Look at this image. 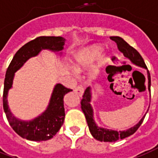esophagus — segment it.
Returning a JSON list of instances; mask_svg holds the SVG:
<instances>
[{
    "label": "esophagus",
    "instance_id": "esophagus-1",
    "mask_svg": "<svg viewBox=\"0 0 158 158\" xmlns=\"http://www.w3.org/2000/svg\"><path fill=\"white\" fill-rule=\"evenodd\" d=\"M74 91H75L77 94L79 96H82L83 93H84V88L82 86H77L74 89Z\"/></svg>",
    "mask_w": 158,
    "mask_h": 158
}]
</instances>
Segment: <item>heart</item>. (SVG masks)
Instances as JSON below:
<instances>
[{
    "mask_svg": "<svg viewBox=\"0 0 158 158\" xmlns=\"http://www.w3.org/2000/svg\"><path fill=\"white\" fill-rule=\"evenodd\" d=\"M103 48L99 45H95L85 51L79 54L75 58V69L78 72H84L90 67L92 62L99 58L102 54Z\"/></svg>",
    "mask_w": 158,
    "mask_h": 158,
    "instance_id": "heart-1",
    "label": "heart"
}]
</instances>
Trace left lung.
<instances>
[{
	"mask_svg": "<svg viewBox=\"0 0 158 158\" xmlns=\"http://www.w3.org/2000/svg\"><path fill=\"white\" fill-rule=\"evenodd\" d=\"M110 39L116 43L119 50L124 55L125 57L130 59L133 64H135L139 67L147 69V67L144 63V59L142 58L140 54L138 52L135 48H133L132 46H130L124 39H122L120 37H111ZM148 80V89L150 90V92H151V75H150L149 71ZM90 98H91L90 88L87 87L85 90V92H84L82 100L80 102V103H81V110L85 114V119H86L87 124H88V127H89V130H90V133L97 140L103 141V142H114V141H117L118 139H125L127 137L130 136V135H132V134L135 133L141 126L143 121H144V116L141 119L140 121L137 125L131 127V128L127 129V130H126V131H120V132L114 131V130H110V129L99 127L95 123V121L93 120V110H92V108H91L90 103Z\"/></svg>",
	"mask_w": 158,
	"mask_h": 158,
	"instance_id": "8db88e82",
	"label": "left lung"
}]
</instances>
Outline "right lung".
I'll return each mask as SVG.
<instances>
[{
    "label": "right lung",
    "instance_id": "1",
    "mask_svg": "<svg viewBox=\"0 0 158 158\" xmlns=\"http://www.w3.org/2000/svg\"><path fill=\"white\" fill-rule=\"evenodd\" d=\"M64 43L65 39L61 37L44 36L37 37L25 44L18 50L6 69L2 98L3 110L10 126L15 133L28 140H48L56 135L63 124L65 118L64 96L72 90L60 84H57L54 88L50 102L45 112L32 121H19L10 112L6 99L8 90L13 85L14 73L21 68L30 57L37 56L42 49L48 48L53 51L62 50Z\"/></svg>",
    "mask_w": 158,
    "mask_h": 158
}]
</instances>
